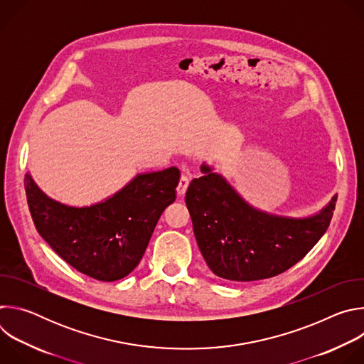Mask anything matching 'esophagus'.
<instances>
[{"instance_id":"1","label":"esophagus","mask_w":364,"mask_h":364,"mask_svg":"<svg viewBox=\"0 0 364 364\" xmlns=\"http://www.w3.org/2000/svg\"><path fill=\"white\" fill-rule=\"evenodd\" d=\"M188 183H190V176L188 174H183L181 178H180V183H178V187H177V194L178 196H184L187 187H188Z\"/></svg>"}]
</instances>
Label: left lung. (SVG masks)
<instances>
[{
  "label": "left lung",
  "instance_id": "1",
  "mask_svg": "<svg viewBox=\"0 0 364 364\" xmlns=\"http://www.w3.org/2000/svg\"><path fill=\"white\" fill-rule=\"evenodd\" d=\"M200 171L186 204L200 252L219 278L247 282L279 275L313 249L331 222L337 196L313 216H279L249 204L212 166L203 163Z\"/></svg>",
  "mask_w": 364,
  "mask_h": 364
}]
</instances>
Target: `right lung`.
<instances>
[{"label":"right lung","mask_w":364,"mask_h":364,"mask_svg":"<svg viewBox=\"0 0 364 364\" xmlns=\"http://www.w3.org/2000/svg\"><path fill=\"white\" fill-rule=\"evenodd\" d=\"M180 170L136 174L99 203L76 207L48 197L27 173L28 209L40 236L63 261L103 282L129 275L166 207L176 200Z\"/></svg>","instance_id":"add662e5"}]
</instances>
